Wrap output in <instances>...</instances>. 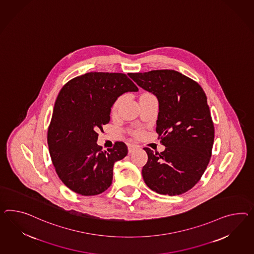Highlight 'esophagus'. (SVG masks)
Segmentation results:
<instances>
[{"instance_id":"esophagus-1","label":"esophagus","mask_w":254,"mask_h":254,"mask_svg":"<svg viewBox=\"0 0 254 254\" xmlns=\"http://www.w3.org/2000/svg\"><path fill=\"white\" fill-rule=\"evenodd\" d=\"M137 145L136 144H134V143H129V145H128V151H129V154L130 153H132L134 150L136 149Z\"/></svg>"}]
</instances>
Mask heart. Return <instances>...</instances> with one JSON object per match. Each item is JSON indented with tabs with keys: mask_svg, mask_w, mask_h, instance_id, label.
I'll list each match as a JSON object with an SVG mask.
<instances>
[{
	"mask_svg": "<svg viewBox=\"0 0 254 254\" xmlns=\"http://www.w3.org/2000/svg\"><path fill=\"white\" fill-rule=\"evenodd\" d=\"M143 95H151V94H149V93H144ZM123 100H124V97H123V96L119 97V98L115 100V102H114L113 105H112V109H111V111H112L113 113L117 112L118 110H119V108H120V106H121L122 102H123ZM131 132H132V134H133V135L138 136V135H140V134L142 133V130H140V129H135V130H131Z\"/></svg>",
	"mask_w": 254,
	"mask_h": 254,
	"instance_id": "b5f03b06",
	"label": "heart"
}]
</instances>
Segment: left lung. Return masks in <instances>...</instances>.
I'll return each instance as SVG.
<instances>
[{"label": "left lung", "mask_w": 254, "mask_h": 254, "mask_svg": "<svg viewBox=\"0 0 254 254\" xmlns=\"http://www.w3.org/2000/svg\"><path fill=\"white\" fill-rule=\"evenodd\" d=\"M143 89L156 95L159 103L156 132L166 146L161 153L148 147L142 169L143 181L164 195H180L202 178L212 156L215 127L202 86L174 70L130 72Z\"/></svg>", "instance_id": "8db88e82"}]
</instances>
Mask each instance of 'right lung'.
Returning <instances> with one entry per match:
<instances>
[{
  "instance_id": "add662e5",
  "label": "right lung",
  "mask_w": 254,
  "mask_h": 254,
  "mask_svg": "<svg viewBox=\"0 0 254 254\" xmlns=\"http://www.w3.org/2000/svg\"><path fill=\"white\" fill-rule=\"evenodd\" d=\"M138 87L125 73L90 72L63 86L48 128V145L61 181L81 195L100 194L112 182L114 163L128 154L124 142L103 151L98 130L111 121V108Z\"/></svg>"
}]
</instances>
